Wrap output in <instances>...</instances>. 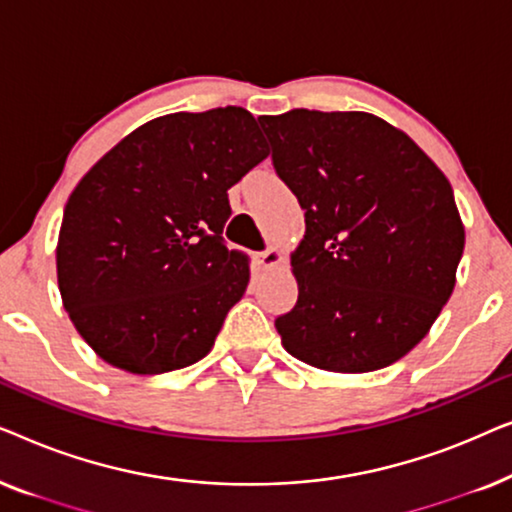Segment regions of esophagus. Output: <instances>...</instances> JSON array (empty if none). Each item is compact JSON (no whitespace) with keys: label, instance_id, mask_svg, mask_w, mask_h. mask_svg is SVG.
<instances>
[{"label":"esophagus","instance_id":"1","mask_svg":"<svg viewBox=\"0 0 512 512\" xmlns=\"http://www.w3.org/2000/svg\"><path fill=\"white\" fill-rule=\"evenodd\" d=\"M282 251L279 249H265V251H256L254 254V263L258 265V268L265 270V268H272V265H277L279 261H282Z\"/></svg>","mask_w":512,"mask_h":512}]
</instances>
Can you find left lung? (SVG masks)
<instances>
[{"instance_id": "1", "label": "left lung", "mask_w": 512, "mask_h": 512, "mask_svg": "<svg viewBox=\"0 0 512 512\" xmlns=\"http://www.w3.org/2000/svg\"><path fill=\"white\" fill-rule=\"evenodd\" d=\"M258 123L305 209L298 300L275 319L284 349L333 373L391 366L452 296L464 226L450 181L373 114L291 109Z\"/></svg>"}]
</instances>
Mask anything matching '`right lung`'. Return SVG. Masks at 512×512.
<instances>
[{
  "label": "right lung",
  "mask_w": 512,
  "mask_h": 512,
  "mask_svg": "<svg viewBox=\"0 0 512 512\" xmlns=\"http://www.w3.org/2000/svg\"><path fill=\"white\" fill-rule=\"evenodd\" d=\"M268 158L242 107L167 114L97 160L69 195L58 240L60 296L76 331L137 375L209 354L249 284L228 249V188Z\"/></svg>",
  "instance_id": "obj_1"
}]
</instances>
